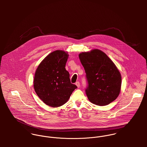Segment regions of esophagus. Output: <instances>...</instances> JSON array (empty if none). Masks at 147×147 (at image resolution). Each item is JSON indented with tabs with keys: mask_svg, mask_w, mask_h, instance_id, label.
Here are the masks:
<instances>
[{
	"mask_svg": "<svg viewBox=\"0 0 147 147\" xmlns=\"http://www.w3.org/2000/svg\"><path fill=\"white\" fill-rule=\"evenodd\" d=\"M76 85L78 86V88H80V83L79 82H77L76 83Z\"/></svg>",
	"mask_w": 147,
	"mask_h": 147,
	"instance_id": "34e87169",
	"label": "esophagus"
}]
</instances>
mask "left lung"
I'll list each match as a JSON object with an SVG mask.
<instances>
[{
  "label": "left lung",
  "mask_w": 147,
  "mask_h": 147,
  "mask_svg": "<svg viewBox=\"0 0 147 147\" xmlns=\"http://www.w3.org/2000/svg\"><path fill=\"white\" fill-rule=\"evenodd\" d=\"M88 83L85 89L89 100L98 106L114 101L119 96L122 79L115 64L103 51L94 49L79 55Z\"/></svg>",
  "instance_id": "1"
}]
</instances>
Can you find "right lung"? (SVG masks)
Returning a JSON list of instances; mask_svg holds the SVG:
<instances>
[{
	"mask_svg": "<svg viewBox=\"0 0 147 147\" xmlns=\"http://www.w3.org/2000/svg\"><path fill=\"white\" fill-rule=\"evenodd\" d=\"M68 54L56 50L49 54L38 66L33 81L36 93L42 101L53 107L65 104L78 87L71 83L65 66Z\"/></svg>",
	"mask_w": 147,
	"mask_h": 147,
	"instance_id": "right-lung-1",
	"label": "right lung"
}]
</instances>
